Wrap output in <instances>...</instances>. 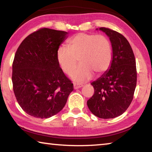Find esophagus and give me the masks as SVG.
Segmentation results:
<instances>
[{"label": "esophagus", "instance_id": "34e87169", "mask_svg": "<svg viewBox=\"0 0 152 152\" xmlns=\"http://www.w3.org/2000/svg\"><path fill=\"white\" fill-rule=\"evenodd\" d=\"M82 86H83V85H82V84L74 83V89H78V88H80Z\"/></svg>", "mask_w": 152, "mask_h": 152}]
</instances>
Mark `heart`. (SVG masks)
Masks as SVG:
<instances>
[{"label":"heart","mask_w":152,"mask_h":152,"mask_svg":"<svg viewBox=\"0 0 152 152\" xmlns=\"http://www.w3.org/2000/svg\"><path fill=\"white\" fill-rule=\"evenodd\" d=\"M68 48L59 47L56 58L60 68L65 74H72V78L78 82H85L92 78L93 73L101 74L111 65L112 45L104 35L78 33L68 42Z\"/></svg>","instance_id":"1"}]
</instances>
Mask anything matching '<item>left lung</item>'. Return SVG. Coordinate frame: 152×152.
<instances>
[{
	"label": "left lung",
	"instance_id": "left-lung-1",
	"mask_svg": "<svg viewBox=\"0 0 152 152\" xmlns=\"http://www.w3.org/2000/svg\"><path fill=\"white\" fill-rule=\"evenodd\" d=\"M100 30L111 41L113 58L109 71L92 84L93 96L87 101L94 115L103 119L122 115L134 98L137 82V70L134 52L124 36L109 28Z\"/></svg>",
	"mask_w": 152,
	"mask_h": 152
}]
</instances>
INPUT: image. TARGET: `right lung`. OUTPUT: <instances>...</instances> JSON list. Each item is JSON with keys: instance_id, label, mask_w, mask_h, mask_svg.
<instances>
[{"instance_id": "right-lung-1", "label": "right lung", "mask_w": 152, "mask_h": 152, "mask_svg": "<svg viewBox=\"0 0 152 152\" xmlns=\"http://www.w3.org/2000/svg\"><path fill=\"white\" fill-rule=\"evenodd\" d=\"M67 34L40 28L24 38L16 52L13 91L22 109L33 117L42 119L56 114L74 90L56 58L57 50Z\"/></svg>"}]
</instances>
